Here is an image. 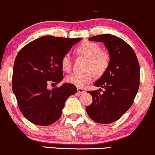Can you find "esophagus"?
Here are the masks:
<instances>
[{
	"instance_id": "obj_1",
	"label": "esophagus",
	"mask_w": 155,
	"mask_h": 155,
	"mask_svg": "<svg viewBox=\"0 0 155 155\" xmlns=\"http://www.w3.org/2000/svg\"><path fill=\"white\" fill-rule=\"evenodd\" d=\"M78 92L79 94H83L84 93V92H86V91L82 88H78Z\"/></svg>"
}]
</instances>
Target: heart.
Instances as JSON below:
<instances>
[{
    "instance_id": "1",
    "label": "heart",
    "mask_w": 155,
    "mask_h": 155,
    "mask_svg": "<svg viewBox=\"0 0 155 155\" xmlns=\"http://www.w3.org/2000/svg\"><path fill=\"white\" fill-rule=\"evenodd\" d=\"M78 54L88 58L87 69H92L83 74L74 73L67 76V81L77 87H83L87 83L91 82L97 74H103L109 65V55L101 50V48L97 43L92 41H84L76 50ZM62 69L68 72L72 68V56L69 53H65L61 60Z\"/></svg>"
}]
</instances>
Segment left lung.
<instances>
[{
    "label": "left lung",
    "instance_id": "1",
    "mask_svg": "<svg viewBox=\"0 0 155 155\" xmlns=\"http://www.w3.org/2000/svg\"><path fill=\"white\" fill-rule=\"evenodd\" d=\"M88 40L105 44L110 55L109 65L94 86L105 88L90 91L92 103L86 110L92 120L110 124L119 120L133 105L139 88L140 67L136 55L126 41L111 34L94 36Z\"/></svg>",
    "mask_w": 155,
    "mask_h": 155
}]
</instances>
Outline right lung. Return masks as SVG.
<instances>
[{"label":"right lung","instance_id":"1","mask_svg":"<svg viewBox=\"0 0 155 155\" xmlns=\"http://www.w3.org/2000/svg\"><path fill=\"white\" fill-rule=\"evenodd\" d=\"M81 38L44 36L26 45L17 55L12 91L22 115L33 124L47 126L61 117L66 100L78 91L70 83L49 90L48 83L64 79L61 60Z\"/></svg>","mask_w":155,"mask_h":155}]
</instances>
